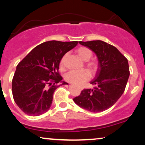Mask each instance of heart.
<instances>
[{
    "mask_svg": "<svg viewBox=\"0 0 145 145\" xmlns=\"http://www.w3.org/2000/svg\"><path fill=\"white\" fill-rule=\"evenodd\" d=\"M76 52L81 59L84 61H87L86 65L91 69V71L93 73L95 72L97 69V63L93 61H88L93 55L91 50L86 47L82 46L78 48ZM66 57H67V54L63 56L60 61V67L61 68L64 67ZM90 78H91V73L87 69L81 71H69L65 76V79L66 81L78 86L82 85L84 83L87 82L88 80H89Z\"/></svg>",
    "mask_w": 145,
    "mask_h": 145,
    "instance_id": "1",
    "label": "heart"
}]
</instances>
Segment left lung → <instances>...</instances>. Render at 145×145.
Masks as SVG:
<instances>
[{
  "mask_svg": "<svg viewBox=\"0 0 145 145\" xmlns=\"http://www.w3.org/2000/svg\"><path fill=\"white\" fill-rule=\"evenodd\" d=\"M96 54L98 69L91 82L93 89H85L74 98V102L90 112L108 109L123 93L129 76L127 59L112 45L103 41H80Z\"/></svg>",
  "mask_w": 145,
  "mask_h": 145,
  "instance_id": "1",
  "label": "left lung"
}]
</instances>
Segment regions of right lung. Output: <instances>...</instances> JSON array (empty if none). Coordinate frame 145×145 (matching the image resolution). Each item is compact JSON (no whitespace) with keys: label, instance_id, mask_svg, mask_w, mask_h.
Wrapping results in <instances>:
<instances>
[{"label":"right lung","instance_id":"1","mask_svg":"<svg viewBox=\"0 0 145 145\" xmlns=\"http://www.w3.org/2000/svg\"><path fill=\"white\" fill-rule=\"evenodd\" d=\"M78 42L50 41L36 46L18 63L12 80V94L18 107L29 116H39L50 108L53 94L62 82L59 63Z\"/></svg>","mask_w":145,"mask_h":145}]
</instances>
